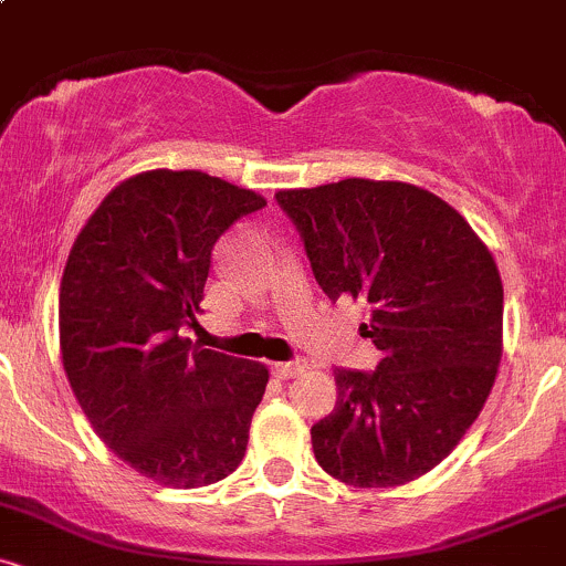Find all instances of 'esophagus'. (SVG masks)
Segmentation results:
<instances>
[{
    "mask_svg": "<svg viewBox=\"0 0 566 566\" xmlns=\"http://www.w3.org/2000/svg\"><path fill=\"white\" fill-rule=\"evenodd\" d=\"M301 373H305V361L303 359L279 361V365H274V375H276V378H282V380L295 378V375H301Z\"/></svg>",
    "mask_w": 566,
    "mask_h": 566,
    "instance_id": "34e87169",
    "label": "esophagus"
}]
</instances>
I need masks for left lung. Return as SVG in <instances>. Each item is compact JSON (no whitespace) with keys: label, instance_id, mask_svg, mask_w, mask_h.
I'll return each mask as SVG.
<instances>
[{"label":"left lung","instance_id":"obj_1","mask_svg":"<svg viewBox=\"0 0 566 566\" xmlns=\"http://www.w3.org/2000/svg\"><path fill=\"white\" fill-rule=\"evenodd\" d=\"M329 301H367L378 367L335 369L316 463L354 486H399L450 454L482 412L503 348V284L465 218L396 180L279 191Z\"/></svg>","mask_w":566,"mask_h":566}]
</instances>
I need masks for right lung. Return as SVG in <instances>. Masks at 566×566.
I'll return each mask as SVG.
<instances>
[{
	"label": "right lung",
	"mask_w": 566,
	"mask_h": 566,
	"mask_svg": "<svg viewBox=\"0 0 566 566\" xmlns=\"http://www.w3.org/2000/svg\"><path fill=\"white\" fill-rule=\"evenodd\" d=\"M199 170H151L101 201L61 282L71 388L116 458L165 486H207L242 463L269 369L191 346L218 239L263 210Z\"/></svg>",
	"instance_id": "right-lung-1"
}]
</instances>
